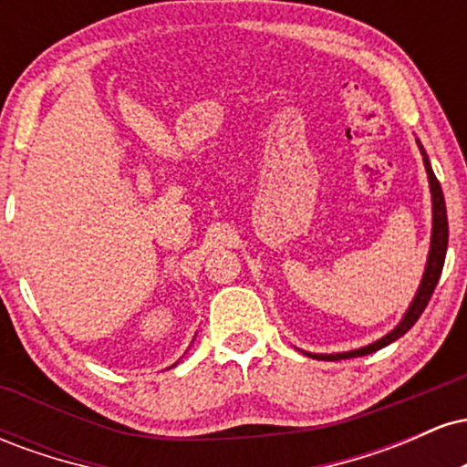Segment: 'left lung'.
<instances>
[{"instance_id":"8db88e82","label":"left lung","mask_w":467,"mask_h":467,"mask_svg":"<svg viewBox=\"0 0 467 467\" xmlns=\"http://www.w3.org/2000/svg\"><path fill=\"white\" fill-rule=\"evenodd\" d=\"M420 151L423 155V166H426L428 173V182H431V192H432V239H431V254H428V264H426V272H423L421 285L417 289V296L412 305L406 312L404 320L395 327L390 334H387L382 340L373 342V345L362 347V349L356 351H347V353H331V356H320V353H307V356L316 358V360H347V358H358V356H367V353H373L382 347L390 345L393 340H398L410 329L412 325L417 323V318L423 314L428 301H431L432 292H435L439 276H441L443 270V261H446V250H448V215H446V202H443V192H441V184L432 173V166L428 162V155L423 151V147L420 144Z\"/></svg>"}]
</instances>
